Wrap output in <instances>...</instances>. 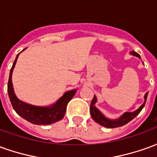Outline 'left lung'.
I'll return each instance as SVG.
<instances>
[{
	"label": "left lung",
	"mask_w": 157,
	"mask_h": 157,
	"mask_svg": "<svg viewBox=\"0 0 157 157\" xmlns=\"http://www.w3.org/2000/svg\"><path fill=\"white\" fill-rule=\"evenodd\" d=\"M131 55H135V56H137L139 58H140V56L139 55L138 53H136L135 51L131 52ZM147 95H148V92L145 95V102L140 106V108L136 110L135 112L133 113H125L124 115L120 117L118 119H116V120H109L107 118H105L104 116L102 115L101 113L99 112V110L97 108H96L94 104L97 102V98L94 96V98L92 100V102H91V106H90V113H91V116L92 118H93V120L97 123H98L99 124L102 125L104 127H107V128H117V127H121L123 125L128 124V122L131 121L132 119L134 118H135L136 116L138 115L139 113H140V111L142 110V109L144 108V106L145 104V102H146V98H147Z\"/></svg>",
	"instance_id": "1"
}]
</instances>
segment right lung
Masks as SVG:
<instances>
[{
  "instance_id": "1",
  "label": "right lung",
  "mask_w": 157,
  "mask_h": 157,
  "mask_svg": "<svg viewBox=\"0 0 157 157\" xmlns=\"http://www.w3.org/2000/svg\"><path fill=\"white\" fill-rule=\"evenodd\" d=\"M19 54L17 55L12 67L11 68L8 84H7L9 98L13 107V109L19 116H21L27 121L30 122L33 124H50L62 119L65 116L67 104L74 97L76 90H71V91L65 92L63 97L59 99L58 102H56V103L52 105L51 107H36V106L30 105V104L20 101L14 93L12 82V71L14 69Z\"/></svg>"
}]
</instances>
